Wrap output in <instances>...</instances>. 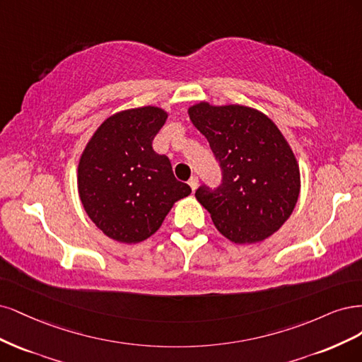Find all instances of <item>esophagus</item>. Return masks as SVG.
<instances>
[{"instance_id": "obj_1", "label": "esophagus", "mask_w": 362, "mask_h": 362, "mask_svg": "<svg viewBox=\"0 0 362 362\" xmlns=\"http://www.w3.org/2000/svg\"><path fill=\"white\" fill-rule=\"evenodd\" d=\"M189 186H191V189L192 191H195L197 189V186H198V176H192L191 179H189Z\"/></svg>"}]
</instances>
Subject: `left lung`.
<instances>
[{
    "label": "left lung",
    "mask_w": 362,
    "mask_h": 362,
    "mask_svg": "<svg viewBox=\"0 0 362 362\" xmlns=\"http://www.w3.org/2000/svg\"><path fill=\"white\" fill-rule=\"evenodd\" d=\"M188 112L223 174L216 188L202 185L197 200L231 242L269 238L293 212L300 188L298 162L286 138L263 112L242 105L202 102Z\"/></svg>",
    "instance_id": "obj_1"
}]
</instances>
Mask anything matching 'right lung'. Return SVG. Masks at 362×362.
<instances>
[{"instance_id": "obj_1", "label": "right lung", "mask_w": 362, "mask_h": 362, "mask_svg": "<svg viewBox=\"0 0 362 362\" xmlns=\"http://www.w3.org/2000/svg\"><path fill=\"white\" fill-rule=\"evenodd\" d=\"M167 112L156 107L111 115L91 136L78 165V191L87 215L108 238L136 243L160 227L173 204L191 194L171 162L151 143Z\"/></svg>"}]
</instances>
